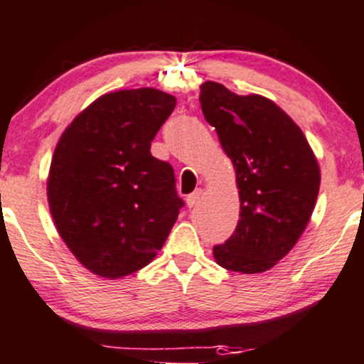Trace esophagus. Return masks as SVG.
<instances>
[{"instance_id": "1", "label": "esophagus", "mask_w": 364, "mask_h": 364, "mask_svg": "<svg viewBox=\"0 0 364 364\" xmlns=\"http://www.w3.org/2000/svg\"><path fill=\"white\" fill-rule=\"evenodd\" d=\"M201 194H203L201 189L194 191L193 194H189V196H187V199H186L187 206H189V208H193V206H196V203L199 201V199H201Z\"/></svg>"}]
</instances>
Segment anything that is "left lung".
<instances>
[{
  "mask_svg": "<svg viewBox=\"0 0 364 364\" xmlns=\"http://www.w3.org/2000/svg\"><path fill=\"white\" fill-rule=\"evenodd\" d=\"M199 102L236 171L240 220L218 265L234 272L269 271L296 245L311 220L321 173L306 135L287 112L262 95H236L205 81Z\"/></svg>",
  "mask_w": 364,
  "mask_h": 364,
  "instance_id": "1",
  "label": "left lung"
}]
</instances>
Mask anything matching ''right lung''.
Returning <instances> with one entry per match:
<instances>
[{"label": "right lung", "mask_w": 364, "mask_h": 364, "mask_svg": "<svg viewBox=\"0 0 364 364\" xmlns=\"http://www.w3.org/2000/svg\"><path fill=\"white\" fill-rule=\"evenodd\" d=\"M175 104L156 88L105 93L58 139L46 182L50 213L93 274L118 279L146 267L177 220L183 201L173 168L151 154Z\"/></svg>", "instance_id": "right-lung-1"}]
</instances>
